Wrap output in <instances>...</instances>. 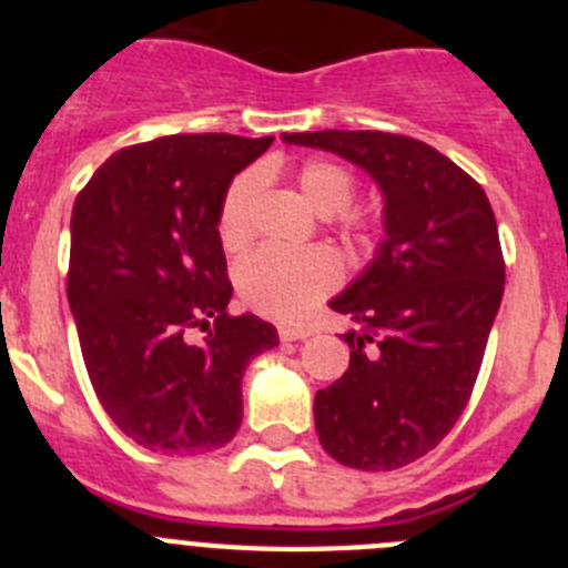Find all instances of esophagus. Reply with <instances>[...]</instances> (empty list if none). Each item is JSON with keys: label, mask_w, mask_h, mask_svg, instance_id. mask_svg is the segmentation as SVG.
I'll return each mask as SVG.
<instances>
[{"label": "esophagus", "mask_w": 568, "mask_h": 568, "mask_svg": "<svg viewBox=\"0 0 568 568\" xmlns=\"http://www.w3.org/2000/svg\"><path fill=\"white\" fill-rule=\"evenodd\" d=\"M310 329L307 327H287V324H281L278 327V338L281 341H304V338H310Z\"/></svg>", "instance_id": "esophagus-1"}]
</instances>
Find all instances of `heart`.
Listing matches in <instances>:
<instances>
[{"label": "heart", "mask_w": 568, "mask_h": 568, "mask_svg": "<svg viewBox=\"0 0 568 568\" xmlns=\"http://www.w3.org/2000/svg\"><path fill=\"white\" fill-rule=\"evenodd\" d=\"M298 187L321 215L344 213L355 199V179L335 162H310L298 170ZM258 175H239L224 193L219 210V235L227 250H239L250 239ZM241 298L270 318L295 321L333 293L341 284V261L333 250H281L261 247L250 253L235 270Z\"/></svg>", "instance_id": "heart-1"}]
</instances>
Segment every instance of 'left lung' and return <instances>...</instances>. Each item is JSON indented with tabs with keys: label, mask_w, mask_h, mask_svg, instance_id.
Returning <instances> with one entry per match:
<instances>
[{
	"label": "left lung",
	"mask_w": 568,
	"mask_h": 568,
	"mask_svg": "<svg viewBox=\"0 0 568 568\" xmlns=\"http://www.w3.org/2000/svg\"><path fill=\"white\" fill-rule=\"evenodd\" d=\"M338 153L384 193L369 267L329 301L358 324L349 366L315 393V429L338 464L389 471L424 458L464 413L480 373L506 264L495 213L469 173L429 144L381 130L284 133Z\"/></svg>",
	"instance_id": "obj_1"
}]
</instances>
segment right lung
<instances>
[{
	"mask_svg": "<svg viewBox=\"0 0 568 568\" xmlns=\"http://www.w3.org/2000/svg\"><path fill=\"white\" fill-rule=\"evenodd\" d=\"M270 144L273 135H164L110 155L77 195L68 301L82 358L104 413L150 453L230 444L244 369L278 346L273 324L230 315L219 235L233 175Z\"/></svg>",
	"mask_w": 568,
	"mask_h": 568,
	"instance_id": "1",
	"label": "right lung"
}]
</instances>
